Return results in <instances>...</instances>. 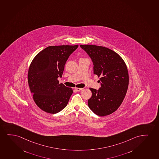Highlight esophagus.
<instances>
[{"mask_svg":"<svg viewBox=\"0 0 159 159\" xmlns=\"http://www.w3.org/2000/svg\"><path fill=\"white\" fill-rule=\"evenodd\" d=\"M83 89H82V88H75V89L76 90V91H80Z\"/></svg>","mask_w":159,"mask_h":159,"instance_id":"34e87169","label":"esophagus"}]
</instances>
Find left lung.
Instances as JSON below:
<instances>
[{"label": "left lung", "mask_w": 159, "mask_h": 159, "mask_svg": "<svg viewBox=\"0 0 159 159\" xmlns=\"http://www.w3.org/2000/svg\"><path fill=\"white\" fill-rule=\"evenodd\" d=\"M80 48L91 58L94 74L101 77V87L98 90L89 89L92 95L88 100L89 108L98 116L109 115L119 107L126 96L129 84L126 64L118 53L108 48L92 45Z\"/></svg>", "instance_id": "left-lung-1"}]
</instances>
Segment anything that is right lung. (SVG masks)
<instances>
[{"instance_id": "1", "label": "right lung", "mask_w": 159, "mask_h": 159, "mask_svg": "<svg viewBox=\"0 0 159 159\" xmlns=\"http://www.w3.org/2000/svg\"><path fill=\"white\" fill-rule=\"evenodd\" d=\"M78 45L51 46L40 52L31 62L28 83L34 101L43 111L56 114L66 107L72 89L59 84L65 65Z\"/></svg>"}]
</instances>
